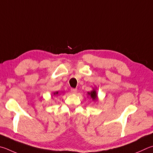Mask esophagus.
Listing matches in <instances>:
<instances>
[{"label":"esophagus","mask_w":153,"mask_h":153,"mask_svg":"<svg viewBox=\"0 0 153 153\" xmlns=\"http://www.w3.org/2000/svg\"><path fill=\"white\" fill-rule=\"evenodd\" d=\"M77 89H74V88H71V92L72 93V94H76L77 93Z\"/></svg>","instance_id":"1"}]
</instances>
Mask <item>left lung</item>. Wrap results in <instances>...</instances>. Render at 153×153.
I'll use <instances>...</instances> for the list:
<instances>
[{
    "instance_id": "obj_1",
    "label": "left lung",
    "mask_w": 153,
    "mask_h": 153,
    "mask_svg": "<svg viewBox=\"0 0 153 153\" xmlns=\"http://www.w3.org/2000/svg\"><path fill=\"white\" fill-rule=\"evenodd\" d=\"M88 95H90V98L93 100H97V93L95 89H94L92 91H91L90 92L88 93Z\"/></svg>"
}]
</instances>
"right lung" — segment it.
<instances>
[{
  "label": "right lung",
  "mask_w": 153,
  "mask_h": 153,
  "mask_svg": "<svg viewBox=\"0 0 153 153\" xmlns=\"http://www.w3.org/2000/svg\"><path fill=\"white\" fill-rule=\"evenodd\" d=\"M58 94V91H55V92H54V95H57Z\"/></svg>",
  "instance_id": "right-lung-1"
}]
</instances>
